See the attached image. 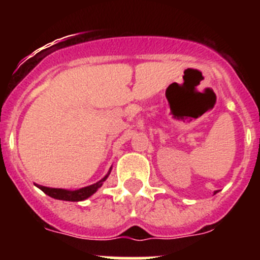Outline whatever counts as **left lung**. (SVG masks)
Returning <instances> with one entry per match:
<instances>
[{
    "label": "left lung",
    "instance_id": "1",
    "mask_svg": "<svg viewBox=\"0 0 260 260\" xmlns=\"http://www.w3.org/2000/svg\"><path fill=\"white\" fill-rule=\"evenodd\" d=\"M215 193H216V191H215Z\"/></svg>",
    "mask_w": 260,
    "mask_h": 260
}]
</instances>
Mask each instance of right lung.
I'll return each mask as SVG.
<instances>
[{
	"label": "right lung",
	"instance_id": "add662e5",
	"mask_svg": "<svg viewBox=\"0 0 260 260\" xmlns=\"http://www.w3.org/2000/svg\"><path fill=\"white\" fill-rule=\"evenodd\" d=\"M109 172L96 183H93V185L86 186V187L79 188V190H74V191L65 190V188L45 187V186H41V185H36V186H38L41 191H44L46 195H49L50 198H54V199H57V200H64V201H81L90 198V196L93 195V193L95 192L102 185H103V182L107 180V177H108Z\"/></svg>",
	"mask_w": 260,
	"mask_h": 260
}]
</instances>
